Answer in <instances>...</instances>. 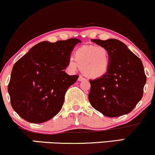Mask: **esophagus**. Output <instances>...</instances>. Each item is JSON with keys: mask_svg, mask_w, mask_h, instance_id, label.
I'll use <instances>...</instances> for the list:
<instances>
[{"mask_svg": "<svg viewBox=\"0 0 155 155\" xmlns=\"http://www.w3.org/2000/svg\"><path fill=\"white\" fill-rule=\"evenodd\" d=\"M85 78H83V76H80V77L78 78V81H85Z\"/></svg>", "mask_w": 155, "mask_h": 155, "instance_id": "esophagus-1", "label": "esophagus"}]
</instances>
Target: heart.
<instances>
[{"instance_id": "obj_1", "label": "heart", "mask_w": 155, "mask_h": 155, "mask_svg": "<svg viewBox=\"0 0 155 155\" xmlns=\"http://www.w3.org/2000/svg\"><path fill=\"white\" fill-rule=\"evenodd\" d=\"M74 56V60L70 58L68 60L69 67L72 70L81 68L88 78H100L109 68V51L104 46H82L75 51Z\"/></svg>"}]
</instances>
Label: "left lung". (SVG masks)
<instances>
[{
    "label": "left lung",
    "mask_w": 155,
    "mask_h": 155,
    "mask_svg": "<svg viewBox=\"0 0 155 155\" xmlns=\"http://www.w3.org/2000/svg\"><path fill=\"white\" fill-rule=\"evenodd\" d=\"M92 41L108 49L110 65L102 77L90 80L91 106L108 117L129 114L142 99L147 81L142 61L118 39Z\"/></svg>",
    "instance_id": "8db88e82"
}]
</instances>
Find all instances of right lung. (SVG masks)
Wrapping results in <instances>:
<instances>
[{"label": "right lung", "instance_id": "right-lung-1", "mask_svg": "<svg viewBox=\"0 0 155 155\" xmlns=\"http://www.w3.org/2000/svg\"><path fill=\"white\" fill-rule=\"evenodd\" d=\"M78 39L41 41L13 67L8 91L13 110L31 123H43L62 108L68 87L79 76L64 71Z\"/></svg>", "mask_w": 155, "mask_h": 155}]
</instances>
